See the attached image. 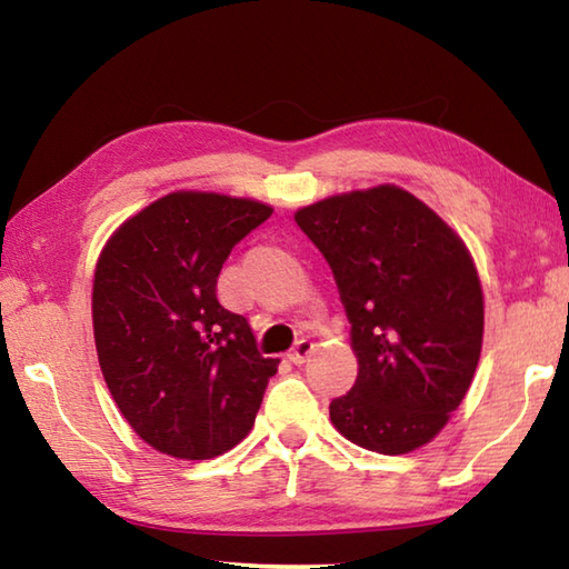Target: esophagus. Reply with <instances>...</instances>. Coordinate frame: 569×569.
Listing matches in <instances>:
<instances>
[{
  "label": "esophagus",
  "mask_w": 569,
  "mask_h": 569,
  "mask_svg": "<svg viewBox=\"0 0 569 569\" xmlns=\"http://www.w3.org/2000/svg\"><path fill=\"white\" fill-rule=\"evenodd\" d=\"M311 351H313V343L308 341V339H301V341L293 346L291 351H288V361L296 363V366H301V363H306L308 356H311Z\"/></svg>",
  "instance_id": "obj_1"
}]
</instances>
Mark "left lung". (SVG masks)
I'll use <instances>...</instances> for the list:
<instances>
[{
	"label": "left lung",
	"instance_id": "1",
	"mask_svg": "<svg viewBox=\"0 0 569 569\" xmlns=\"http://www.w3.org/2000/svg\"><path fill=\"white\" fill-rule=\"evenodd\" d=\"M296 223L329 261L359 377L333 427L363 449L407 455L435 439L475 377L485 301L467 246L397 186L301 208Z\"/></svg>",
	"mask_w": 569,
	"mask_h": 569
}]
</instances>
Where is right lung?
Masks as SVG:
<instances>
[{
	"instance_id": "right-lung-1",
	"label": "right lung",
	"mask_w": 569,
	"mask_h": 569,
	"mask_svg": "<svg viewBox=\"0 0 569 569\" xmlns=\"http://www.w3.org/2000/svg\"><path fill=\"white\" fill-rule=\"evenodd\" d=\"M271 213L246 198L170 192L102 248L92 288L102 377L162 455L213 459L253 427L278 359L216 291L230 250Z\"/></svg>"
}]
</instances>
